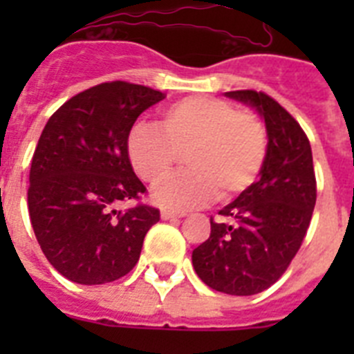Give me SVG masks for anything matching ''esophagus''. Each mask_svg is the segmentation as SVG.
<instances>
[{
    "mask_svg": "<svg viewBox=\"0 0 354 354\" xmlns=\"http://www.w3.org/2000/svg\"><path fill=\"white\" fill-rule=\"evenodd\" d=\"M186 216L184 212H175V211H161L162 220H175V218H183Z\"/></svg>",
    "mask_w": 354,
    "mask_h": 354,
    "instance_id": "obj_1",
    "label": "esophagus"
}]
</instances>
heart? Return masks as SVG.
I'll return each mask as SVG.
<instances>
[{"label":"heart","mask_w":354,"mask_h":354,"mask_svg":"<svg viewBox=\"0 0 354 354\" xmlns=\"http://www.w3.org/2000/svg\"><path fill=\"white\" fill-rule=\"evenodd\" d=\"M268 150L266 129L250 111L216 97H189L162 111L161 127L136 124L127 136V158L145 183L158 184L187 154L192 171L158 186V205L186 211L246 192L257 180Z\"/></svg>","instance_id":"heart-1"}]
</instances>
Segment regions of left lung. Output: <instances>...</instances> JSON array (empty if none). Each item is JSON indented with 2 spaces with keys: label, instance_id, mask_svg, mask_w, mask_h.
Listing matches in <instances>:
<instances>
[{
  "label": "left lung",
  "instance_id": "left-lung-1",
  "mask_svg": "<svg viewBox=\"0 0 354 354\" xmlns=\"http://www.w3.org/2000/svg\"><path fill=\"white\" fill-rule=\"evenodd\" d=\"M264 120L268 150L261 179L211 220V236L192 261L205 286L232 296H252L273 286L298 253L314 212L315 174L310 142L274 99L255 90L227 92Z\"/></svg>",
  "mask_w": 354,
  "mask_h": 354
}]
</instances>
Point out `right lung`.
I'll return each mask as SVG.
<instances>
[{"label":"right lung","instance_id":"right-lung-1","mask_svg":"<svg viewBox=\"0 0 354 354\" xmlns=\"http://www.w3.org/2000/svg\"><path fill=\"white\" fill-rule=\"evenodd\" d=\"M162 99L142 84L102 83L68 99L44 127L31 159L28 211L44 255L71 282L99 286L129 273L159 221L149 205H115L145 193L127 158V136Z\"/></svg>","mask_w":354,"mask_h":354}]
</instances>
